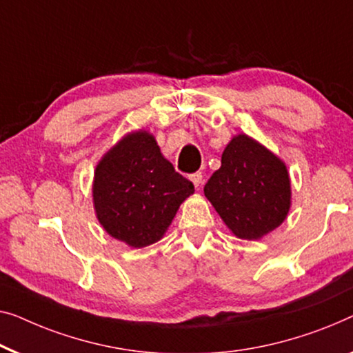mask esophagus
<instances>
[{"label": "esophagus", "instance_id": "obj_1", "mask_svg": "<svg viewBox=\"0 0 353 353\" xmlns=\"http://www.w3.org/2000/svg\"><path fill=\"white\" fill-rule=\"evenodd\" d=\"M189 180L192 181V185L196 186V188H201V185H202V173H192L191 176H189Z\"/></svg>", "mask_w": 353, "mask_h": 353}]
</instances>
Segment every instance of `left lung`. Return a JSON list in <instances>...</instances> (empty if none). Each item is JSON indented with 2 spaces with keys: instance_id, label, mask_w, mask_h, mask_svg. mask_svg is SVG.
<instances>
[{
  "instance_id": "left-lung-1",
  "label": "left lung",
  "mask_w": 353,
  "mask_h": 353,
  "mask_svg": "<svg viewBox=\"0 0 353 353\" xmlns=\"http://www.w3.org/2000/svg\"><path fill=\"white\" fill-rule=\"evenodd\" d=\"M203 194L234 236L259 240L287 219L291 180L277 154L247 134H237L224 148L221 167Z\"/></svg>"
}]
</instances>
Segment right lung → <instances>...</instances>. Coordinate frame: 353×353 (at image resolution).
Listing matches in <instances>:
<instances>
[{
	"instance_id": "right-lung-1",
	"label": "right lung",
	"mask_w": 353,
	"mask_h": 353,
	"mask_svg": "<svg viewBox=\"0 0 353 353\" xmlns=\"http://www.w3.org/2000/svg\"><path fill=\"white\" fill-rule=\"evenodd\" d=\"M194 185L167 161L154 135L132 130L101 156L92 181L95 216L106 234L130 248L164 237Z\"/></svg>"
}]
</instances>
